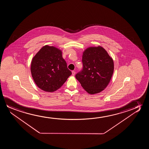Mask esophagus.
I'll use <instances>...</instances> for the list:
<instances>
[{
	"label": "esophagus",
	"mask_w": 149,
	"mask_h": 149,
	"mask_svg": "<svg viewBox=\"0 0 149 149\" xmlns=\"http://www.w3.org/2000/svg\"><path fill=\"white\" fill-rule=\"evenodd\" d=\"M75 72L74 71H73L72 72V75H75Z\"/></svg>",
	"instance_id": "esophagus-1"
}]
</instances>
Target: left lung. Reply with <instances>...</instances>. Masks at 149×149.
I'll return each mask as SVG.
<instances>
[{
    "label": "left lung",
    "instance_id": "1",
    "mask_svg": "<svg viewBox=\"0 0 149 149\" xmlns=\"http://www.w3.org/2000/svg\"><path fill=\"white\" fill-rule=\"evenodd\" d=\"M83 69L76 75L88 94H98L107 86L114 71V63L101 46L88 47L82 54Z\"/></svg>",
    "mask_w": 149,
    "mask_h": 149
}]
</instances>
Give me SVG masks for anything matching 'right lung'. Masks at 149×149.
Returning <instances> with one entry per match:
<instances>
[{"label":"right lung","instance_id":"obj_1","mask_svg":"<svg viewBox=\"0 0 149 149\" xmlns=\"http://www.w3.org/2000/svg\"><path fill=\"white\" fill-rule=\"evenodd\" d=\"M31 71L38 88L50 93L59 89L72 74L63 58L61 50L47 45L33 57Z\"/></svg>","mask_w":149,"mask_h":149}]
</instances>
